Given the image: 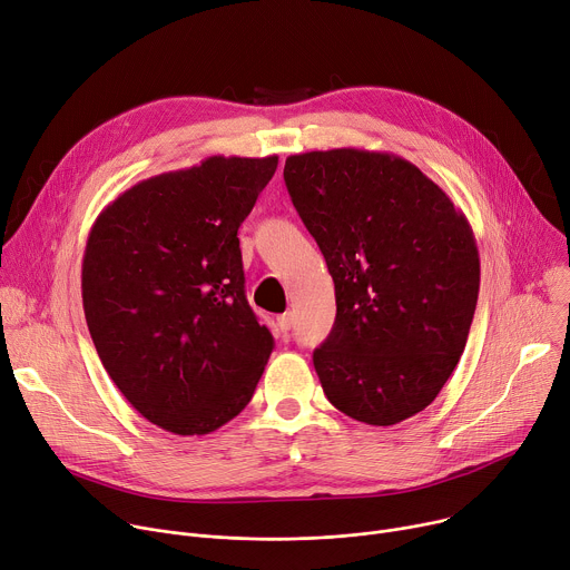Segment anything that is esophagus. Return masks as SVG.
<instances>
[{"instance_id": "obj_1", "label": "esophagus", "mask_w": 570, "mask_h": 570, "mask_svg": "<svg viewBox=\"0 0 570 570\" xmlns=\"http://www.w3.org/2000/svg\"><path fill=\"white\" fill-rule=\"evenodd\" d=\"M292 324H294L292 313H285V315H281V317H278V331H281V335H283V337H287V335H289Z\"/></svg>"}]
</instances>
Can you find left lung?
<instances>
[{
	"label": "left lung",
	"instance_id": "1",
	"mask_svg": "<svg viewBox=\"0 0 570 570\" xmlns=\"http://www.w3.org/2000/svg\"><path fill=\"white\" fill-rule=\"evenodd\" d=\"M283 178L335 283V324L313 354L324 395L374 426L413 417L454 372L474 317L479 250L465 214L390 153L292 155Z\"/></svg>",
	"mask_w": 570,
	"mask_h": 570
}]
</instances>
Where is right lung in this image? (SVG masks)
Returning a JSON list of instances; mask_svg holds the SVG:
<instances>
[{
  "label": "right lung",
  "mask_w": 570,
  "mask_h": 570,
  "mask_svg": "<svg viewBox=\"0 0 570 570\" xmlns=\"http://www.w3.org/2000/svg\"><path fill=\"white\" fill-rule=\"evenodd\" d=\"M278 157L214 155L107 205L81 262L98 356L153 424L203 435L250 402L274 335L250 311L237 230Z\"/></svg>",
  "instance_id": "add662e5"
}]
</instances>
